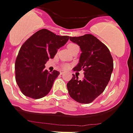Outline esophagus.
<instances>
[{"instance_id": "1", "label": "esophagus", "mask_w": 133, "mask_h": 133, "mask_svg": "<svg viewBox=\"0 0 133 133\" xmlns=\"http://www.w3.org/2000/svg\"><path fill=\"white\" fill-rule=\"evenodd\" d=\"M65 73V72L64 70H61V71H60V74H61V75H63Z\"/></svg>"}]
</instances>
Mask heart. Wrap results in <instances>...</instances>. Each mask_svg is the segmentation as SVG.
I'll return each instance as SVG.
<instances>
[{"instance_id": "obj_1", "label": "heart", "mask_w": 133, "mask_h": 133, "mask_svg": "<svg viewBox=\"0 0 133 133\" xmlns=\"http://www.w3.org/2000/svg\"><path fill=\"white\" fill-rule=\"evenodd\" d=\"M77 46H78L77 44H74V43H70V44H69L68 46H67V48H68V49L69 50H70L73 49V48H76V47ZM63 66V68H65V69H66V68H68V67H69L68 65H64Z\"/></svg>"}]
</instances>
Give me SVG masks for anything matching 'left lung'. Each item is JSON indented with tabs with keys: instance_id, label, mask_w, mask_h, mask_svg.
Returning a JSON list of instances; mask_svg holds the SVG:
<instances>
[{
	"instance_id": "obj_1",
	"label": "left lung",
	"mask_w": 133,
	"mask_h": 133,
	"mask_svg": "<svg viewBox=\"0 0 133 133\" xmlns=\"http://www.w3.org/2000/svg\"><path fill=\"white\" fill-rule=\"evenodd\" d=\"M81 49L79 63L74 71H84L83 79L76 74L67 83L71 98L80 103H90L105 89L113 70V59L109 50L91 34L70 37Z\"/></svg>"
}]
</instances>
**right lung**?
<instances>
[{"instance_id": "add662e5", "label": "right lung", "mask_w": 133, "mask_h": 133, "mask_svg": "<svg viewBox=\"0 0 133 133\" xmlns=\"http://www.w3.org/2000/svg\"><path fill=\"white\" fill-rule=\"evenodd\" d=\"M68 39V36H60L42 29L22 44L17 57L15 70L17 83L24 95L39 99L49 93L59 72H48L44 69V65L49 59L54 57L57 50Z\"/></svg>"}]
</instances>
